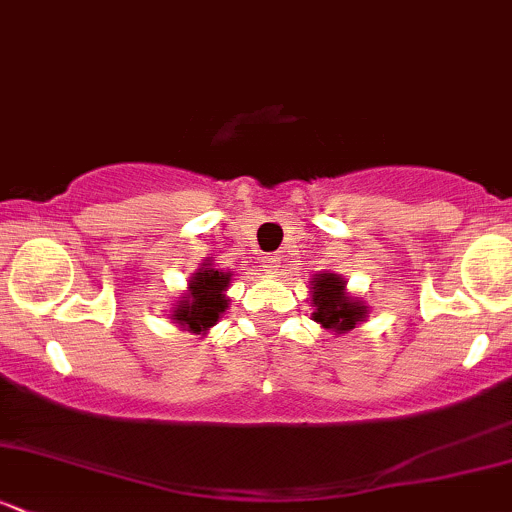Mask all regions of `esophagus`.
<instances>
[{
	"mask_svg": "<svg viewBox=\"0 0 512 512\" xmlns=\"http://www.w3.org/2000/svg\"><path fill=\"white\" fill-rule=\"evenodd\" d=\"M279 267H281V257L279 255H269V257H264V260H262V272H267L269 276H274L276 272H279Z\"/></svg>",
	"mask_w": 512,
	"mask_h": 512,
	"instance_id": "34e87169",
	"label": "esophagus"
}]
</instances>
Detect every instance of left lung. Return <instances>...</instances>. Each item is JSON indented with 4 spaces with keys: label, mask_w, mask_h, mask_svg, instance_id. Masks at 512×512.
I'll use <instances>...</instances> for the list:
<instances>
[{
    "label": "left lung",
    "mask_w": 512,
    "mask_h": 512,
    "mask_svg": "<svg viewBox=\"0 0 512 512\" xmlns=\"http://www.w3.org/2000/svg\"><path fill=\"white\" fill-rule=\"evenodd\" d=\"M310 305H313V320L322 330L334 334H346L363 325L368 317V305L358 296L346 291L342 274L320 272L310 279Z\"/></svg>",
    "instance_id": "8db88e82"
}]
</instances>
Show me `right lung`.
Returning a JSON list of instances; mask_svg holds the SVG:
<instances>
[{
  "label": "right lung",
  "instance_id": "1",
  "mask_svg": "<svg viewBox=\"0 0 512 512\" xmlns=\"http://www.w3.org/2000/svg\"><path fill=\"white\" fill-rule=\"evenodd\" d=\"M231 279L233 272L216 269L211 257L202 260L197 272L187 281V291L170 308V320L185 332L207 334L228 310L226 291Z\"/></svg>",
  "mask_w": 512,
  "mask_h": 512
}]
</instances>
